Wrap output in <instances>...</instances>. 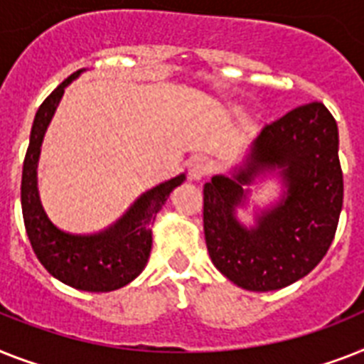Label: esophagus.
<instances>
[{"instance_id":"1","label":"esophagus","mask_w":364,"mask_h":364,"mask_svg":"<svg viewBox=\"0 0 364 364\" xmlns=\"http://www.w3.org/2000/svg\"><path fill=\"white\" fill-rule=\"evenodd\" d=\"M212 171V164L208 158L197 156L193 160H189V178L191 180H203Z\"/></svg>"}]
</instances>
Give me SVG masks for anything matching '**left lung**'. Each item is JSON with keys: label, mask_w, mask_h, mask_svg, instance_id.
I'll use <instances>...</instances> for the list:
<instances>
[{"label": "left lung", "mask_w": 364, "mask_h": 364, "mask_svg": "<svg viewBox=\"0 0 364 364\" xmlns=\"http://www.w3.org/2000/svg\"><path fill=\"white\" fill-rule=\"evenodd\" d=\"M275 176L284 184L277 203L243 225L237 210L249 185ZM344 184L338 128L320 102L299 106L258 134L230 175L204 184V238L215 268L251 292L296 283L316 268L337 232Z\"/></svg>", "instance_id": "1"}]
</instances>
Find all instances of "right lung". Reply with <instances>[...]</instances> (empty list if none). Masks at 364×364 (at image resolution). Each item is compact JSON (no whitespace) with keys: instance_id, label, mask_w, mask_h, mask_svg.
<instances>
[{"instance_id":"1","label":"right lung","mask_w":364,"mask_h":364,"mask_svg":"<svg viewBox=\"0 0 364 364\" xmlns=\"http://www.w3.org/2000/svg\"><path fill=\"white\" fill-rule=\"evenodd\" d=\"M83 68L63 81L38 107L22 171V214L27 236L41 264L53 277L85 292H111L132 283L149 262L152 223L171 191L186 175L165 180L132 204L117 223L95 234H72L53 225L38 197L37 167L41 146L65 89Z\"/></svg>"}]
</instances>
